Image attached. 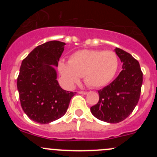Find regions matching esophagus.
Instances as JSON below:
<instances>
[{
  "mask_svg": "<svg viewBox=\"0 0 157 157\" xmlns=\"http://www.w3.org/2000/svg\"><path fill=\"white\" fill-rule=\"evenodd\" d=\"M78 94H87V92H86V91H79V92H78Z\"/></svg>",
  "mask_w": 157,
  "mask_h": 157,
  "instance_id": "obj_1",
  "label": "esophagus"
}]
</instances>
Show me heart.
<instances>
[{
    "label": "heart",
    "instance_id": "heart-1",
    "mask_svg": "<svg viewBox=\"0 0 157 157\" xmlns=\"http://www.w3.org/2000/svg\"><path fill=\"white\" fill-rule=\"evenodd\" d=\"M119 67V59L113 51L85 49L75 52L68 63L59 61V71L65 83L72 86L84 76L89 86L101 88L112 81Z\"/></svg>",
    "mask_w": 157,
    "mask_h": 157
}]
</instances>
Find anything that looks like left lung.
<instances>
[{
  "label": "left lung",
  "mask_w": 157,
  "mask_h": 157,
  "mask_svg": "<svg viewBox=\"0 0 157 157\" xmlns=\"http://www.w3.org/2000/svg\"><path fill=\"white\" fill-rule=\"evenodd\" d=\"M115 52L123 63V70L114 81L98 90L99 101L90 108L97 119L117 123L128 117L138 104L142 85V71L137 59L121 48Z\"/></svg>",
  "instance_id": "8db88e82"
}]
</instances>
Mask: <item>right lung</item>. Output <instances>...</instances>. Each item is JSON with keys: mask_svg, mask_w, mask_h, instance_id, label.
<instances>
[{"mask_svg": "<svg viewBox=\"0 0 157 157\" xmlns=\"http://www.w3.org/2000/svg\"><path fill=\"white\" fill-rule=\"evenodd\" d=\"M64 42L50 41L36 47L22 61L17 89L23 112L30 120L49 123L66 113L76 93L59 86L55 69L63 50Z\"/></svg>", "mask_w": 157, "mask_h": 157, "instance_id": "right-lung-1", "label": "right lung"}]
</instances>
